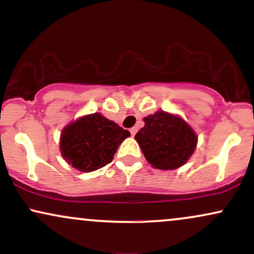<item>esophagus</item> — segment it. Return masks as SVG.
<instances>
[{"mask_svg": "<svg viewBox=\"0 0 254 254\" xmlns=\"http://www.w3.org/2000/svg\"><path fill=\"white\" fill-rule=\"evenodd\" d=\"M136 132H137V127H131V129H130L131 136H135Z\"/></svg>", "mask_w": 254, "mask_h": 254, "instance_id": "esophagus-1", "label": "esophagus"}]
</instances>
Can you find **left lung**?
<instances>
[{
  "mask_svg": "<svg viewBox=\"0 0 254 254\" xmlns=\"http://www.w3.org/2000/svg\"><path fill=\"white\" fill-rule=\"evenodd\" d=\"M143 121L144 127L135 139L154 168L177 170L189 161L196 150L198 136L188 122L165 111H156Z\"/></svg>",
  "mask_w": 254,
  "mask_h": 254,
  "instance_id": "obj_1",
  "label": "left lung"
}]
</instances>
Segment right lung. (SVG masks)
<instances>
[{
    "label": "right lung",
    "instance_id": "obj_1",
    "mask_svg": "<svg viewBox=\"0 0 254 254\" xmlns=\"http://www.w3.org/2000/svg\"><path fill=\"white\" fill-rule=\"evenodd\" d=\"M129 136V131L95 112L64 127L60 150L63 159L77 171L93 172L110 164L119 144Z\"/></svg>",
    "mask_w": 254,
    "mask_h": 254
}]
</instances>
